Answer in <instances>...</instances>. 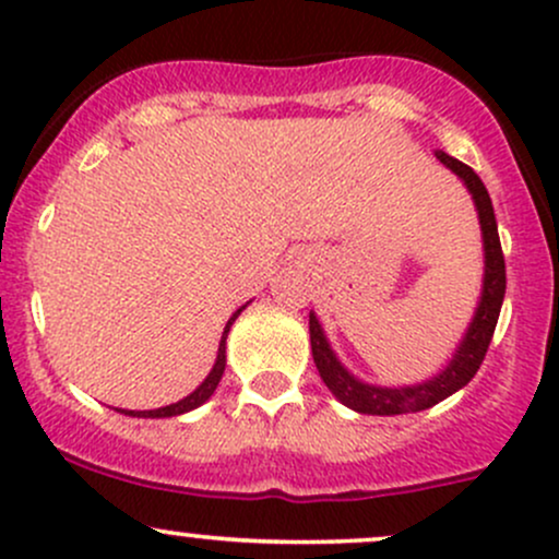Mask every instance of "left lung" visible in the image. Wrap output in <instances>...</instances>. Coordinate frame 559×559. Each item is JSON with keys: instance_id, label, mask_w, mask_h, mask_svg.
<instances>
[{"instance_id": "8db88e82", "label": "left lung", "mask_w": 559, "mask_h": 559, "mask_svg": "<svg viewBox=\"0 0 559 559\" xmlns=\"http://www.w3.org/2000/svg\"><path fill=\"white\" fill-rule=\"evenodd\" d=\"M435 156H438L440 162L453 171V175L462 177L464 186H467V190L472 193V199H475L477 217H480V230H483V249H486V275H483L480 302H477L475 318H472L462 345H459L456 353H453L451 364L445 366L438 377L427 379V382L421 384H411V388H377V384H366L360 382V379H355L353 373L336 360L334 349H331V345L326 342V334H323L316 312H310V347H312L316 369L321 373L323 384L334 392L336 401L345 403L347 408L358 411V414L395 416V414H414V411L432 408L435 403L445 401V397L453 395V392L462 390L464 384H469V379L475 377L477 369H480L483 358H486L490 340H493V329H496V321H499L501 302H504V292H507L504 251H501L499 228H496L493 204H490L488 190L483 186L480 177L475 175V169L443 151H438Z\"/></svg>"}]
</instances>
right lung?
<instances>
[{
	"label": "right lung",
	"mask_w": 559,
	"mask_h": 559,
	"mask_svg": "<svg viewBox=\"0 0 559 559\" xmlns=\"http://www.w3.org/2000/svg\"><path fill=\"white\" fill-rule=\"evenodd\" d=\"M243 308H247V305H243ZM243 308H238L236 312H233L230 321L225 323L223 340H219V349H217V360H214L210 377H206L204 382L199 384V388L190 392L188 397H182V401H177V403H169V406H164V408H153V411H121V408H119L121 414H127V416H143V419H167V416H180V414H186V411L199 408L201 403L210 401L212 392L217 390L219 379H223V371H225V340H228V331H230V326H233V321H236V318L241 316Z\"/></svg>",
	"instance_id": "1"
}]
</instances>
